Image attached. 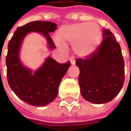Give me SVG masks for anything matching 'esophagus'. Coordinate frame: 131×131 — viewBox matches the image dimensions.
<instances>
[{
    "instance_id": "1",
    "label": "esophagus",
    "mask_w": 131,
    "mask_h": 131,
    "mask_svg": "<svg viewBox=\"0 0 131 131\" xmlns=\"http://www.w3.org/2000/svg\"><path fill=\"white\" fill-rule=\"evenodd\" d=\"M69 60H70V62L71 63V65H74L75 64V60H74L73 58H71L69 59Z\"/></svg>"
}]
</instances>
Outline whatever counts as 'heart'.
Instances as JSON below:
<instances>
[{
    "mask_svg": "<svg viewBox=\"0 0 131 131\" xmlns=\"http://www.w3.org/2000/svg\"><path fill=\"white\" fill-rule=\"evenodd\" d=\"M101 30L97 23H79L62 26L56 38L60 45L73 43L74 53L81 58L90 56L97 49L101 40Z\"/></svg>",
    "mask_w": 131,
    "mask_h": 131,
    "instance_id": "obj_1",
    "label": "heart"
}]
</instances>
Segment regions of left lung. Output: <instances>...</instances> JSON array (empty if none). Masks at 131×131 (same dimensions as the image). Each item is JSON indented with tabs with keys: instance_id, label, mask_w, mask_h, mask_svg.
Returning a JSON list of instances; mask_svg holds the SVG:
<instances>
[{
	"instance_id": "obj_1",
	"label": "left lung",
	"mask_w": 131,
	"mask_h": 131,
	"mask_svg": "<svg viewBox=\"0 0 131 131\" xmlns=\"http://www.w3.org/2000/svg\"><path fill=\"white\" fill-rule=\"evenodd\" d=\"M79 84L86 101L96 104L108 103L123 88L125 63L121 48L114 34L103 28V40L95 52L85 59L78 58Z\"/></svg>"
}]
</instances>
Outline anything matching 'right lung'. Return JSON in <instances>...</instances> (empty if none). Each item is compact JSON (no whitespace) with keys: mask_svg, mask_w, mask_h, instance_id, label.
Returning a JSON list of instances; mask_svg holds the SVG:
<instances>
[{"mask_svg":"<svg viewBox=\"0 0 131 131\" xmlns=\"http://www.w3.org/2000/svg\"><path fill=\"white\" fill-rule=\"evenodd\" d=\"M56 28L57 25L52 22H30L19 27L8 44L6 59L8 83L18 98L31 106H45L52 102L58 95L59 85L71 63H59L47 57L41 67L33 72L21 63L20 47L28 33L36 32L45 37L49 49H54L49 33L54 32Z\"/></svg>","mask_w":131,"mask_h":131,"instance_id":"obj_1","label":"right lung"}]
</instances>
